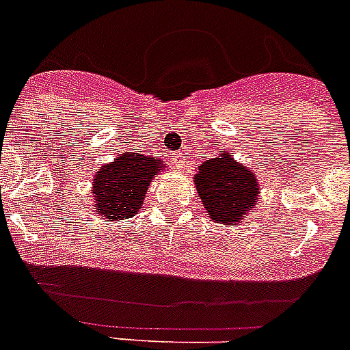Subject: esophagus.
<instances>
[{
    "label": "esophagus",
    "instance_id": "34e87169",
    "mask_svg": "<svg viewBox=\"0 0 350 350\" xmlns=\"http://www.w3.org/2000/svg\"><path fill=\"white\" fill-rule=\"evenodd\" d=\"M174 160H176V165H178V167L183 165V154H181V152H176Z\"/></svg>",
    "mask_w": 350,
    "mask_h": 350
}]
</instances>
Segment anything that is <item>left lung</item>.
Returning a JSON list of instances; mask_svg holds the SVG:
<instances>
[{
  "instance_id": "8db88e82",
  "label": "left lung",
  "mask_w": 350,
  "mask_h": 350,
  "mask_svg": "<svg viewBox=\"0 0 350 350\" xmlns=\"http://www.w3.org/2000/svg\"><path fill=\"white\" fill-rule=\"evenodd\" d=\"M193 181L211 220H220L226 226L239 224L242 215L254 206L260 192L254 174L237 163L230 152H220L199 165Z\"/></svg>"
}]
</instances>
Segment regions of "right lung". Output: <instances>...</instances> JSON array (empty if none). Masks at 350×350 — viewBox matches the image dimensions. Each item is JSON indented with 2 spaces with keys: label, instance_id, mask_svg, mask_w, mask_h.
<instances>
[{
  "label": "right lung",
  "instance_id": "add662e5",
  "mask_svg": "<svg viewBox=\"0 0 350 350\" xmlns=\"http://www.w3.org/2000/svg\"><path fill=\"white\" fill-rule=\"evenodd\" d=\"M161 167L160 160L139 152H124L108 165H103L92 181L96 210L113 220L139 213L152 176L158 174Z\"/></svg>",
  "mask_w": 350,
  "mask_h": 350
}]
</instances>
